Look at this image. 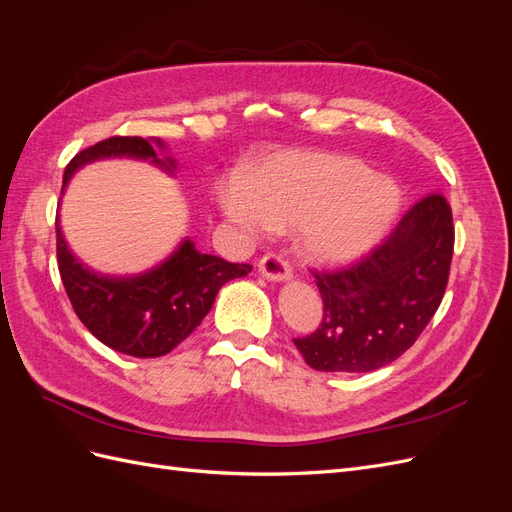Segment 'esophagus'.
Returning a JSON list of instances; mask_svg holds the SVG:
<instances>
[{
  "instance_id": "obj_1",
  "label": "esophagus",
  "mask_w": 512,
  "mask_h": 512,
  "mask_svg": "<svg viewBox=\"0 0 512 512\" xmlns=\"http://www.w3.org/2000/svg\"><path fill=\"white\" fill-rule=\"evenodd\" d=\"M258 271L262 273V277H267V280H273V282H284L292 273L288 260L282 254H275V252H269L258 260Z\"/></svg>"
}]
</instances>
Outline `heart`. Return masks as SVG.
I'll use <instances>...</instances> for the list:
<instances>
[{"label":"heart","mask_w":512,"mask_h":512,"mask_svg":"<svg viewBox=\"0 0 512 512\" xmlns=\"http://www.w3.org/2000/svg\"><path fill=\"white\" fill-rule=\"evenodd\" d=\"M228 218L250 232L299 230L318 262H350L369 252L401 209V192L365 162L337 153H282L243 181L220 185Z\"/></svg>","instance_id":"1"}]
</instances>
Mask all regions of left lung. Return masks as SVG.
Masks as SVG:
<instances>
[{
  "mask_svg": "<svg viewBox=\"0 0 512 512\" xmlns=\"http://www.w3.org/2000/svg\"><path fill=\"white\" fill-rule=\"evenodd\" d=\"M455 247L453 211L438 192L414 203L389 237L342 269H312L320 327L292 339L318 371L365 374L399 359L438 312Z\"/></svg>",
  "mask_w": 512,
  "mask_h": 512,
  "instance_id": "1",
  "label": "left lung"
}]
</instances>
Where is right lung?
Returning <instances> with one entry per match:
<instances>
[{
  "label": "right lung",
  "mask_w": 512,
  "mask_h": 512,
  "mask_svg": "<svg viewBox=\"0 0 512 512\" xmlns=\"http://www.w3.org/2000/svg\"><path fill=\"white\" fill-rule=\"evenodd\" d=\"M158 145L162 143L158 141ZM111 156L151 158L166 166L145 138L111 136L76 153L64 170L61 192L76 168ZM55 230L59 275L76 316L102 344L138 359H153L177 348L209 314L218 290L252 271V265L200 254L185 239L179 250L156 269L136 277H104L72 256L59 220Z\"/></svg>",
  "instance_id": "obj_1"
}]
</instances>
